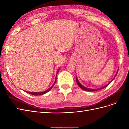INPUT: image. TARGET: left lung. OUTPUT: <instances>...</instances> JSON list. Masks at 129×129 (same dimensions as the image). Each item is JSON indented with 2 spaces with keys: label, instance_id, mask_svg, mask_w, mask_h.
I'll return each mask as SVG.
<instances>
[{
  "label": "left lung",
  "instance_id": "8db88e82",
  "mask_svg": "<svg viewBox=\"0 0 129 129\" xmlns=\"http://www.w3.org/2000/svg\"><path fill=\"white\" fill-rule=\"evenodd\" d=\"M117 73H118V72H117ZM117 73H116V75H115V76L114 77V79H113V80H114L115 78V77H116V76L117 75ZM112 81L110 82V83H109L108 84H107L106 85H105V86H104L103 87H102V88H99V89H90V88H86V87H84L83 85H82L80 82H79V80H78V79H77V78L76 77V82H77V84L79 85V86L81 88V89H82L83 90H85V91H97V90H100V89H103V88H105V87H107L108 85L110 84L111 82H112Z\"/></svg>",
  "mask_w": 129,
  "mask_h": 129
}]
</instances>
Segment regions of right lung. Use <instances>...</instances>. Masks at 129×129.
Returning a JSON list of instances; mask_svg holds the SVG:
<instances>
[{"label":"right lung","instance_id":"right-lung-1","mask_svg":"<svg viewBox=\"0 0 129 129\" xmlns=\"http://www.w3.org/2000/svg\"><path fill=\"white\" fill-rule=\"evenodd\" d=\"M58 71H59V69L58 70V71H57V74L58 73ZM56 79H55V82H54V84L52 85L51 87H50L49 89H48L47 90H46V91H43V92H29V91H26V92H27V93H29V94H32V95H36V96H38V95H44V94H45V93H47V92H48L49 90H50L52 89V88L53 87V86H54V85L55 84V83H56Z\"/></svg>","mask_w":129,"mask_h":129}]
</instances>
